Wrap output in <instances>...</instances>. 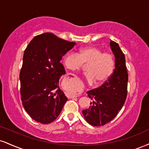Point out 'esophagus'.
Returning a JSON list of instances; mask_svg holds the SVG:
<instances>
[{
  "instance_id": "1",
  "label": "esophagus",
  "mask_w": 149,
  "mask_h": 149,
  "mask_svg": "<svg viewBox=\"0 0 149 149\" xmlns=\"http://www.w3.org/2000/svg\"><path fill=\"white\" fill-rule=\"evenodd\" d=\"M77 96H78V95H74V96H71V97H70V98H74V97H77Z\"/></svg>"
}]
</instances>
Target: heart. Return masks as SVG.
Wrapping results in <instances>:
<instances>
[{
  "label": "heart",
  "instance_id": "1",
  "mask_svg": "<svg viewBox=\"0 0 149 149\" xmlns=\"http://www.w3.org/2000/svg\"><path fill=\"white\" fill-rule=\"evenodd\" d=\"M64 64L67 69L75 71L80 69L83 63L86 67V80L89 83L103 84L112 76L114 69V60L112 55L103 53L95 46H85L80 49L79 53L70 51L64 55Z\"/></svg>",
  "mask_w": 149,
  "mask_h": 149
}]
</instances>
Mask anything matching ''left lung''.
I'll use <instances>...</instances> for the list:
<instances>
[{
	"label": "left lung",
	"instance_id": "obj_1",
	"mask_svg": "<svg viewBox=\"0 0 149 149\" xmlns=\"http://www.w3.org/2000/svg\"><path fill=\"white\" fill-rule=\"evenodd\" d=\"M110 45L115 58L113 73L101 87L87 92L93 101L82 110L85 119L94 126H103L112 121L122 108L127 96L128 74L125 55L117 43L111 40Z\"/></svg>",
	"mask_w": 149,
	"mask_h": 149
}]
</instances>
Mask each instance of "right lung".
Here are the masks:
<instances>
[{
    "mask_svg": "<svg viewBox=\"0 0 149 149\" xmlns=\"http://www.w3.org/2000/svg\"><path fill=\"white\" fill-rule=\"evenodd\" d=\"M75 45L46 33L34 37L25 50L19 75L21 101L37 122L55 121L67 101L59 87L60 77L66 73L60 61Z\"/></svg>",
    "mask_w": 149,
    "mask_h": 149,
    "instance_id": "obj_1",
    "label": "right lung"
}]
</instances>
